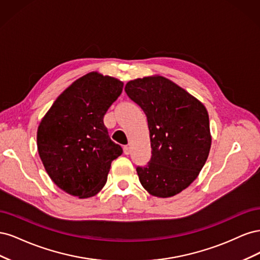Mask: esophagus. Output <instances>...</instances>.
Instances as JSON below:
<instances>
[{"label":"esophagus","mask_w":260,"mask_h":260,"mask_svg":"<svg viewBox=\"0 0 260 260\" xmlns=\"http://www.w3.org/2000/svg\"><path fill=\"white\" fill-rule=\"evenodd\" d=\"M123 153H124L125 155H129V154L131 153V147L128 146V145H125V146L123 147Z\"/></svg>","instance_id":"34e87169"}]
</instances>
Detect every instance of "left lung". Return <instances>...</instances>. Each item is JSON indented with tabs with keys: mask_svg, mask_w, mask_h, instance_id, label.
Masks as SVG:
<instances>
[{
	"mask_svg": "<svg viewBox=\"0 0 260 260\" xmlns=\"http://www.w3.org/2000/svg\"><path fill=\"white\" fill-rule=\"evenodd\" d=\"M128 96L146 115L152 157L138 167L139 180L156 198H171L198 178L211 145L209 117L202 102L161 76L125 84Z\"/></svg>",
	"mask_w": 260,
	"mask_h": 260,
	"instance_id": "8db88e82",
	"label": "left lung"
}]
</instances>
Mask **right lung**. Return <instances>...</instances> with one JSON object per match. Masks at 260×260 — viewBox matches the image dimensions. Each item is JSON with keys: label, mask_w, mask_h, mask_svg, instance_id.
Returning <instances> with one entry per match:
<instances>
[{"label": "right lung", "mask_w": 260, "mask_h": 260, "mask_svg": "<svg viewBox=\"0 0 260 260\" xmlns=\"http://www.w3.org/2000/svg\"><path fill=\"white\" fill-rule=\"evenodd\" d=\"M122 88L116 78L86 74L60 94L39 124V155L53 182L66 193L79 199L96 195L112 161L122 154L103 121Z\"/></svg>", "instance_id": "right-lung-1"}]
</instances>
